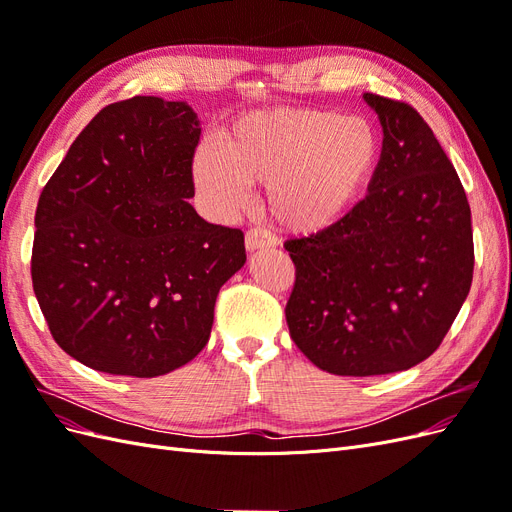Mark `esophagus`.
Wrapping results in <instances>:
<instances>
[{"mask_svg": "<svg viewBox=\"0 0 512 512\" xmlns=\"http://www.w3.org/2000/svg\"><path fill=\"white\" fill-rule=\"evenodd\" d=\"M277 243L275 235H271L269 230H262V228H250L245 232V247L247 252H254V250H269Z\"/></svg>", "mask_w": 512, "mask_h": 512, "instance_id": "1", "label": "esophagus"}]
</instances>
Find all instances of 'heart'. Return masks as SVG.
<instances>
[{
	"label": "heart",
	"mask_w": 512,
	"mask_h": 512,
	"mask_svg": "<svg viewBox=\"0 0 512 512\" xmlns=\"http://www.w3.org/2000/svg\"><path fill=\"white\" fill-rule=\"evenodd\" d=\"M367 119L331 108H271L239 119L224 151L200 147L194 181L211 207L232 213L250 185H267L271 218L290 232H318L344 220L380 162Z\"/></svg>",
	"instance_id": "b5f03b06"
}]
</instances>
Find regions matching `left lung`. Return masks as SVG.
Instances as JSON below:
<instances>
[{
    "label": "left lung",
    "instance_id": "left-lung-1",
    "mask_svg": "<svg viewBox=\"0 0 512 512\" xmlns=\"http://www.w3.org/2000/svg\"><path fill=\"white\" fill-rule=\"evenodd\" d=\"M382 123L369 192L337 224L284 243L292 342L335 376L404 371L438 350L472 286L466 192L425 119L363 94Z\"/></svg>",
    "mask_w": 512,
    "mask_h": 512
}]
</instances>
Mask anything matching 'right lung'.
<instances>
[{"mask_svg": "<svg viewBox=\"0 0 512 512\" xmlns=\"http://www.w3.org/2000/svg\"><path fill=\"white\" fill-rule=\"evenodd\" d=\"M200 121L185 102L104 106L38 200L32 282L59 348L113 376H164L203 350L243 232L188 203Z\"/></svg>", "mask_w": 512, "mask_h": 512, "instance_id": "1", "label": "right lung"}]
</instances>
